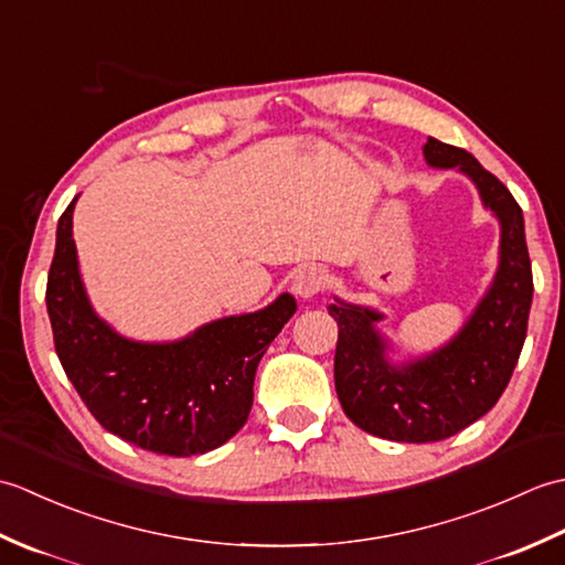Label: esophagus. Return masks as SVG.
Masks as SVG:
<instances>
[{
	"mask_svg": "<svg viewBox=\"0 0 565 565\" xmlns=\"http://www.w3.org/2000/svg\"><path fill=\"white\" fill-rule=\"evenodd\" d=\"M326 284H328L326 269H320V267H303V269H298V271L294 274L291 289H294L296 296L313 298V296H318L322 289H326Z\"/></svg>",
	"mask_w": 565,
	"mask_h": 565,
	"instance_id": "1",
	"label": "esophagus"
}]
</instances>
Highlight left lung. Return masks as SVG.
Segmentation results:
<instances>
[{
	"instance_id": "left-lung-1",
	"label": "left lung",
	"mask_w": 565,
	"mask_h": 565,
	"mask_svg": "<svg viewBox=\"0 0 565 565\" xmlns=\"http://www.w3.org/2000/svg\"><path fill=\"white\" fill-rule=\"evenodd\" d=\"M423 152L427 164L471 177L500 221V264L481 303L451 342L398 366L376 330L381 313L340 298L328 306L340 328L334 388L344 415L369 435L411 444L447 439L498 403L518 366L534 294L522 209L510 189L461 148L427 138Z\"/></svg>"
}]
</instances>
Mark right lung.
<instances>
[{
    "label": "right lung",
    "mask_w": 565,
    "mask_h": 565,
    "mask_svg": "<svg viewBox=\"0 0 565 565\" xmlns=\"http://www.w3.org/2000/svg\"><path fill=\"white\" fill-rule=\"evenodd\" d=\"M72 199L57 221L45 306L79 398L124 441L164 456L221 447L247 423L259 359L296 313L281 294L257 313L213 320L177 342H134L94 313L72 239Z\"/></svg>",
    "instance_id": "right-lung-1"
}]
</instances>
